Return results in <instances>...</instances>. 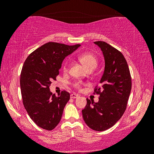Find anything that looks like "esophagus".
I'll return each instance as SVG.
<instances>
[{
	"label": "esophagus",
	"mask_w": 154,
	"mask_h": 154,
	"mask_svg": "<svg viewBox=\"0 0 154 154\" xmlns=\"http://www.w3.org/2000/svg\"><path fill=\"white\" fill-rule=\"evenodd\" d=\"M79 97V94H75V93H73V94H71V98H72V99L78 98V97Z\"/></svg>",
	"instance_id": "1"
}]
</instances>
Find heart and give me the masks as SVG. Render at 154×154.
I'll return each mask as SVG.
<instances>
[{"label":"heart","mask_w":154,"mask_h":154,"mask_svg":"<svg viewBox=\"0 0 154 154\" xmlns=\"http://www.w3.org/2000/svg\"><path fill=\"white\" fill-rule=\"evenodd\" d=\"M78 59L82 64H83L88 69V71H92L97 66L98 60L95 54L90 52H85L80 53L78 55ZM62 70L64 73L69 71V64L67 61H65L62 66ZM83 83L81 81H75L73 83V87L76 90H81Z\"/></svg>","instance_id":"heart-1"}]
</instances>
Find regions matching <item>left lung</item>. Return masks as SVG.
I'll return each mask as SVG.
<instances>
[{"instance_id":"left-lung-1","label":"left lung","mask_w":154,"mask_h":154,"mask_svg":"<svg viewBox=\"0 0 154 154\" xmlns=\"http://www.w3.org/2000/svg\"><path fill=\"white\" fill-rule=\"evenodd\" d=\"M104 57L105 69L100 85L94 89L99 102L87 99L82 110L85 123L91 129L104 131L116 123L125 112L132 88L129 67L123 54L104 41H95Z\"/></svg>"}]
</instances>
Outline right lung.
I'll list each match as a JSON object with an SVG mask.
<instances>
[{
	"label": "right lung",
	"instance_id": "right-lung-1",
	"mask_svg": "<svg viewBox=\"0 0 154 154\" xmlns=\"http://www.w3.org/2000/svg\"><path fill=\"white\" fill-rule=\"evenodd\" d=\"M79 46L48 42L31 52L24 63L20 76L23 104L33 121L43 129L53 130L62 119L70 94L63 90L57 97L50 87L60 73L64 59Z\"/></svg>",
	"mask_w": 154,
	"mask_h": 154
}]
</instances>
